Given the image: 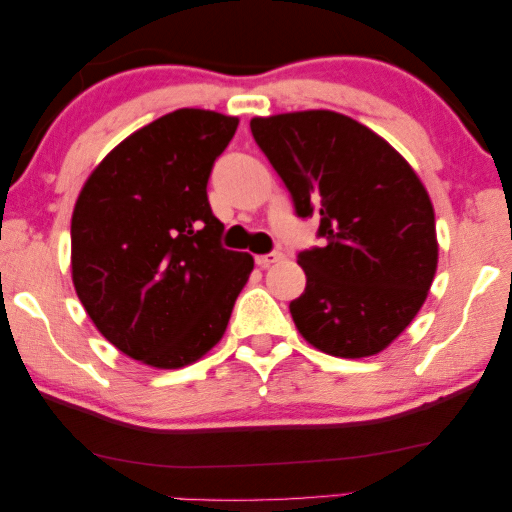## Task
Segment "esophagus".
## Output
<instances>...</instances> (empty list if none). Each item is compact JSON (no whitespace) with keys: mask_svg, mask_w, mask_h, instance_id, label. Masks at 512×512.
Returning <instances> with one entry per match:
<instances>
[{"mask_svg":"<svg viewBox=\"0 0 512 512\" xmlns=\"http://www.w3.org/2000/svg\"><path fill=\"white\" fill-rule=\"evenodd\" d=\"M281 258H283L281 251H270V254H261V256H256V265H258V267H270L272 263L281 261Z\"/></svg>","mask_w":512,"mask_h":512,"instance_id":"34e87169","label":"esophagus"}]
</instances>
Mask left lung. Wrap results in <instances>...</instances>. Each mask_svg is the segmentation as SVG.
Wrapping results in <instances>:
<instances>
[{"label":"left lung","mask_w":512,"mask_h":512,"mask_svg":"<svg viewBox=\"0 0 512 512\" xmlns=\"http://www.w3.org/2000/svg\"><path fill=\"white\" fill-rule=\"evenodd\" d=\"M251 136L292 197L317 217L322 247L299 251L306 290L290 301L299 333L324 354L374 356L420 311L438 267L435 215L399 152L347 115L254 117Z\"/></svg>","instance_id":"8db88e82"}]
</instances>
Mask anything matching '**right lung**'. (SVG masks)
<instances>
[{
    "mask_svg": "<svg viewBox=\"0 0 512 512\" xmlns=\"http://www.w3.org/2000/svg\"><path fill=\"white\" fill-rule=\"evenodd\" d=\"M238 117L179 108L131 133L90 174L72 213V281L99 333L161 370L226 331L254 258L222 247L208 179Z\"/></svg>",
    "mask_w": 512,
    "mask_h": 512,
    "instance_id": "1",
    "label": "right lung"
}]
</instances>
